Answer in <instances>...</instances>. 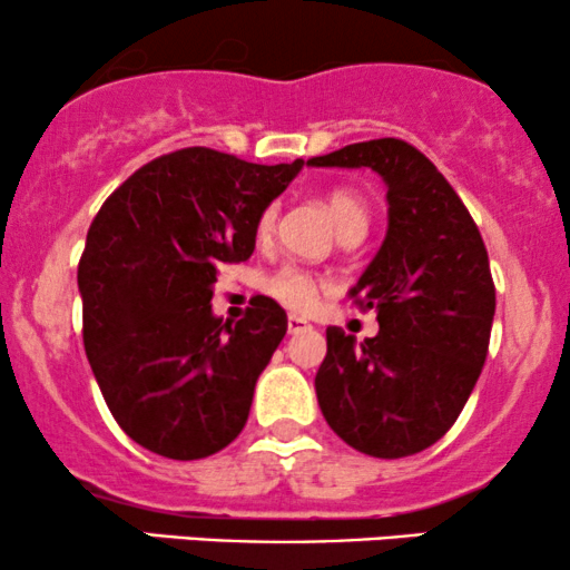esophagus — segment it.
Masks as SVG:
<instances>
[{
  "label": "esophagus",
  "mask_w": 570,
  "mask_h": 570,
  "mask_svg": "<svg viewBox=\"0 0 570 570\" xmlns=\"http://www.w3.org/2000/svg\"><path fill=\"white\" fill-rule=\"evenodd\" d=\"M286 330H289V335H299V332L311 330V322H305V318L299 316H289L286 318Z\"/></svg>",
  "instance_id": "1"
}]
</instances>
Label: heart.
Returning <instances> with one entry per match:
<instances>
[{"instance_id": "heart-1", "label": "heart", "mask_w": 570, "mask_h": 570, "mask_svg": "<svg viewBox=\"0 0 570 570\" xmlns=\"http://www.w3.org/2000/svg\"><path fill=\"white\" fill-rule=\"evenodd\" d=\"M326 212H330L332 222H335L340 238H362L367 233L370 225V208L367 203L353 189L337 187L332 193H326ZM273 222H276V206H267L259 212L257 225H254V235L257 240H265L273 230ZM324 278L316 276L313 271L299 265H281L278 271H273L271 276L263 281V292L271 299H276L278 305L289 307L294 313H305L316 305L318 294L324 292Z\"/></svg>"}]
</instances>
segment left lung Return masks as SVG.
I'll use <instances>...</instances> for the list:
<instances>
[{
    "instance_id": "left-lung-1",
    "label": "left lung",
    "mask_w": 570,
    "mask_h": 570,
    "mask_svg": "<svg viewBox=\"0 0 570 570\" xmlns=\"http://www.w3.org/2000/svg\"><path fill=\"white\" fill-rule=\"evenodd\" d=\"M307 163L364 166L389 185V233L351 289L381 332L356 345L340 326L326 330L318 407L358 453L415 455L448 434L485 364L495 313L485 240L450 181L407 141H358Z\"/></svg>"
}]
</instances>
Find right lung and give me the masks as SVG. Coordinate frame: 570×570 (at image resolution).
<instances>
[{
  "label": "right lung",
  "mask_w": 570,
  "mask_h": 570,
  "mask_svg": "<svg viewBox=\"0 0 570 570\" xmlns=\"http://www.w3.org/2000/svg\"><path fill=\"white\" fill-rule=\"evenodd\" d=\"M299 168L176 149L128 176L96 214L77 267L82 343L117 426L141 448L198 461L244 431L286 313L257 294L240 322L222 324L214 284L222 265L252 257L259 212Z\"/></svg>",
  "instance_id": "1"
}]
</instances>
